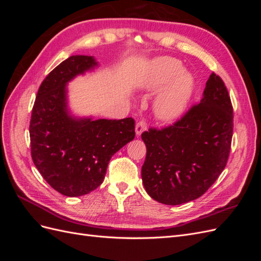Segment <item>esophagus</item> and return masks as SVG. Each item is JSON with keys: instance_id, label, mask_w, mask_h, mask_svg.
<instances>
[{"instance_id": "1", "label": "esophagus", "mask_w": 261, "mask_h": 261, "mask_svg": "<svg viewBox=\"0 0 261 261\" xmlns=\"http://www.w3.org/2000/svg\"><path fill=\"white\" fill-rule=\"evenodd\" d=\"M146 129H147L146 122H145V121H139V122L136 124V128H135L136 136H140L141 133L145 132Z\"/></svg>"}]
</instances>
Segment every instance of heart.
Here are the masks:
<instances>
[{
  "label": "heart",
  "instance_id": "obj_1",
  "mask_svg": "<svg viewBox=\"0 0 261 261\" xmlns=\"http://www.w3.org/2000/svg\"><path fill=\"white\" fill-rule=\"evenodd\" d=\"M138 85L147 91L163 87L153 105L155 116L163 122H174L185 113L195 89L192 74L183 69L180 61L169 57L150 62Z\"/></svg>",
  "mask_w": 261,
  "mask_h": 261
}]
</instances>
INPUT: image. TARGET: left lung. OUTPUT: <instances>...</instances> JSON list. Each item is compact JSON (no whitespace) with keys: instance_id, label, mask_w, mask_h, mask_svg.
Wrapping results in <instances>:
<instances>
[{"instance_id":"1","label":"left lung","mask_w":261,"mask_h":261,"mask_svg":"<svg viewBox=\"0 0 261 261\" xmlns=\"http://www.w3.org/2000/svg\"><path fill=\"white\" fill-rule=\"evenodd\" d=\"M232 136L231 99L212 73L200 103L172 126L141 134L147 147L141 177L148 195L171 206L199 198L224 170Z\"/></svg>"}]
</instances>
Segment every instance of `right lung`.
Here are the masks:
<instances>
[{"instance_id":"obj_1","label":"right lung","mask_w":261,"mask_h":261,"mask_svg":"<svg viewBox=\"0 0 261 261\" xmlns=\"http://www.w3.org/2000/svg\"><path fill=\"white\" fill-rule=\"evenodd\" d=\"M98 66L88 55L63 61L39 87L29 126L31 156L52 188L67 197L102 184L112 155L135 138V121L76 117L67 108L66 85Z\"/></svg>"}]
</instances>
